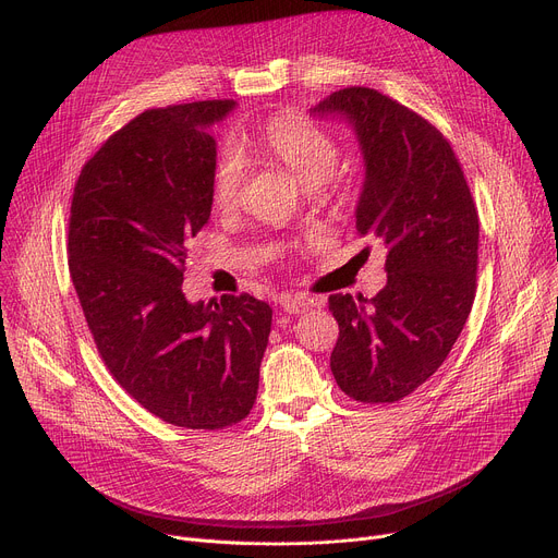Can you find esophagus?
<instances>
[{
	"instance_id": "esophagus-1",
	"label": "esophagus",
	"mask_w": 558,
	"mask_h": 558,
	"mask_svg": "<svg viewBox=\"0 0 558 558\" xmlns=\"http://www.w3.org/2000/svg\"><path fill=\"white\" fill-rule=\"evenodd\" d=\"M315 304L311 302V299H306V296H292V294H283L281 296V308H283V313H288V315H302V313H306L308 308H313Z\"/></svg>"
}]
</instances>
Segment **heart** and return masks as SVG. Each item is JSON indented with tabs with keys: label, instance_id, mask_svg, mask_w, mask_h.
Instances as JSON below:
<instances>
[{
	"label": "heart",
	"instance_id": "1",
	"mask_svg": "<svg viewBox=\"0 0 558 558\" xmlns=\"http://www.w3.org/2000/svg\"><path fill=\"white\" fill-rule=\"evenodd\" d=\"M262 147L272 162L306 187L315 205H335L339 201L341 185L332 177L339 162V147L322 126L299 113H279L266 122ZM247 174V156L236 145H226L214 165V205L223 211L234 209L241 201Z\"/></svg>",
	"mask_w": 558,
	"mask_h": 558
}]
</instances>
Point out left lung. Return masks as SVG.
<instances>
[{
    "label": "left lung",
    "mask_w": 558,
    "mask_h": 558,
    "mask_svg": "<svg viewBox=\"0 0 558 558\" xmlns=\"http://www.w3.org/2000/svg\"><path fill=\"white\" fill-rule=\"evenodd\" d=\"M313 113L353 124L366 167L355 226L387 252L389 275L371 299L328 296L339 324L330 371L357 402H398L442 366L471 313L478 209L449 141L398 100L349 87Z\"/></svg>",
    "instance_id": "8db88e82"
}]
</instances>
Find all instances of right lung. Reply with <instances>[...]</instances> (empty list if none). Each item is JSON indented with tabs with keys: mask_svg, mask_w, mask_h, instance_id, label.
I'll return each mask as SVG.
<instances>
[{
	"mask_svg": "<svg viewBox=\"0 0 558 558\" xmlns=\"http://www.w3.org/2000/svg\"><path fill=\"white\" fill-rule=\"evenodd\" d=\"M234 100L149 109L80 171L69 270L96 349L120 387L185 428L241 422L259 389L272 308L243 294L190 304V241L209 221L217 143Z\"/></svg>",
	"mask_w": 558,
	"mask_h": 558,
	"instance_id": "right-lung-1",
	"label": "right lung"
}]
</instances>
